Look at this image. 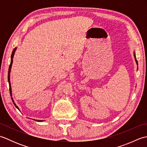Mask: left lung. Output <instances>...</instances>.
Instances as JSON below:
<instances>
[{"label": "left lung", "mask_w": 147, "mask_h": 147, "mask_svg": "<svg viewBox=\"0 0 147 147\" xmlns=\"http://www.w3.org/2000/svg\"><path fill=\"white\" fill-rule=\"evenodd\" d=\"M134 57H135V61H136V63H137V64H138V61H137L136 59V55H135V53H134Z\"/></svg>", "instance_id": "left-lung-1"}]
</instances>
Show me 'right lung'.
<instances>
[{
    "instance_id": "1",
    "label": "right lung",
    "mask_w": 147,
    "mask_h": 147,
    "mask_svg": "<svg viewBox=\"0 0 147 147\" xmlns=\"http://www.w3.org/2000/svg\"><path fill=\"white\" fill-rule=\"evenodd\" d=\"M16 50V48H15L13 51H12V55H11V64L10 65H9V71H8V82H9V91H10V94H11V96H12V91H11V83H10V73H11V66H12V59H13V57H14V53H15V51ZM12 98V102H13L14 105L16 106V107L18 108L19 109V108L18 107V106H16V105L15 104V103L14 102V100L13 99H12V98ZM36 121H42V120H35Z\"/></svg>"
}]
</instances>
